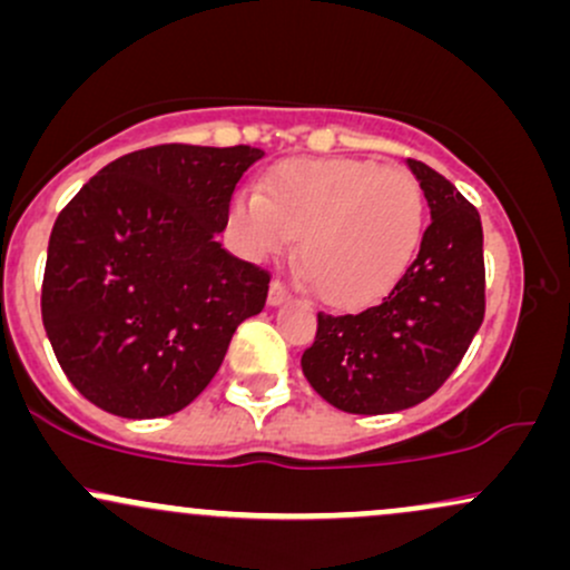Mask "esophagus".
Segmentation results:
<instances>
[{
	"label": "esophagus",
	"instance_id": "1",
	"mask_svg": "<svg viewBox=\"0 0 570 570\" xmlns=\"http://www.w3.org/2000/svg\"><path fill=\"white\" fill-rule=\"evenodd\" d=\"M286 299H289V292H286V286L281 284V281H273L271 294H267V303L276 307V305H284Z\"/></svg>",
	"mask_w": 570,
	"mask_h": 570
}]
</instances>
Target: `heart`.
<instances>
[{"label":"heart","instance_id":"heart-1","mask_svg":"<svg viewBox=\"0 0 570 570\" xmlns=\"http://www.w3.org/2000/svg\"><path fill=\"white\" fill-rule=\"evenodd\" d=\"M230 225L252 259L276 257L299 238L305 278L326 303L356 307L407 271L426 227V195L404 168L351 158L286 160L267 174L263 193L235 195Z\"/></svg>","mask_w":570,"mask_h":570}]
</instances>
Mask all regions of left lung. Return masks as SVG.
Listing matches in <instances>:
<instances>
[{"label":"left lung","mask_w":570,"mask_h":570,"mask_svg":"<svg viewBox=\"0 0 570 570\" xmlns=\"http://www.w3.org/2000/svg\"><path fill=\"white\" fill-rule=\"evenodd\" d=\"M407 166L431 208L421 252L377 305L345 316L318 313L316 340L303 353L313 391L353 415H389L429 399L485 318L480 214L426 163Z\"/></svg>","instance_id":"8db88e82"}]
</instances>
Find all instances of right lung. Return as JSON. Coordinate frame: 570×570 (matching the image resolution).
<instances>
[{"label": "right lung", "mask_w": 570, "mask_h": 570, "mask_svg": "<svg viewBox=\"0 0 570 570\" xmlns=\"http://www.w3.org/2000/svg\"><path fill=\"white\" fill-rule=\"evenodd\" d=\"M257 147L160 144L104 166L58 214L42 324L80 394L144 421L212 383L271 276L225 252L235 185Z\"/></svg>", "instance_id": "right-lung-1"}]
</instances>
